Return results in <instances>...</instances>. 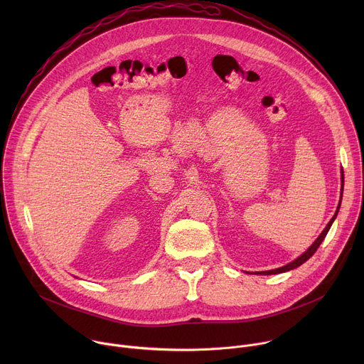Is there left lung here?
<instances>
[{"label": "left lung", "instance_id": "left-lung-1", "mask_svg": "<svg viewBox=\"0 0 364 364\" xmlns=\"http://www.w3.org/2000/svg\"><path fill=\"white\" fill-rule=\"evenodd\" d=\"M344 178L341 177V181H343ZM341 193H343V188H341ZM338 209H340V203H338V207H337V210H336V215L333 216V219L328 222V225L326 226V229L321 232V235L316 239V242L311 245L299 257H296L295 261H292V262H289L288 265H285V267H281V268H278V269H272V271H264V272H257V274H261V275H275V274H282V272H287V271H291V269H295V268H298V267H301L304 262H306L308 259L313 256L314 253H316V250L320 247V245H321V242L324 240V237L327 236V233H328V230H330V228H331V225H333V222H334V219H336V216H337V213H338Z\"/></svg>", "mask_w": 364, "mask_h": 364}]
</instances>
